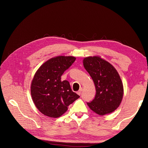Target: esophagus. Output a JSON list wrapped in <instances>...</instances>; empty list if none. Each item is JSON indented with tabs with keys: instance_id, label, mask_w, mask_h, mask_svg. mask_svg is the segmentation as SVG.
<instances>
[{
	"instance_id": "esophagus-1",
	"label": "esophagus",
	"mask_w": 148,
	"mask_h": 148,
	"mask_svg": "<svg viewBox=\"0 0 148 148\" xmlns=\"http://www.w3.org/2000/svg\"><path fill=\"white\" fill-rule=\"evenodd\" d=\"M82 91H83V88H80V89H79V91L77 92L78 95H81V93H82Z\"/></svg>"
}]
</instances>
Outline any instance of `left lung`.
Listing matches in <instances>:
<instances>
[{"label": "left lung", "instance_id": "8db88e82", "mask_svg": "<svg viewBox=\"0 0 148 148\" xmlns=\"http://www.w3.org/2000/svg\"><path fill=\"white\" fill-rule=\"evenodd\" d=\"M84 69L90 75L96 87L95 99L87 104L98 115L110 114L122 102L123 86L117 71L109 62L98 56L83 59Z\"/></svg>", "mask_w": 148, "mask_h": 148}]
</instances>
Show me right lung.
<instances>
[{
  "mask_svg": "<svg viewBox=\"0 0 148 148\" xmlns=\"http://www.w3.org/2000/svg\"><path fill=\"white\" fill-rule=\"evenodd\" d=\"M72 56H57L48 60L36 72L31 85V95L37 109L49 117L57 118L79 96L72 91L61 76L75 61Z\"/></svg>",
  "mask_w": 148,
  "mask_h": 148,
  "instance_id": "add662e5",
  "label": "right lung"
}]
</instances>
